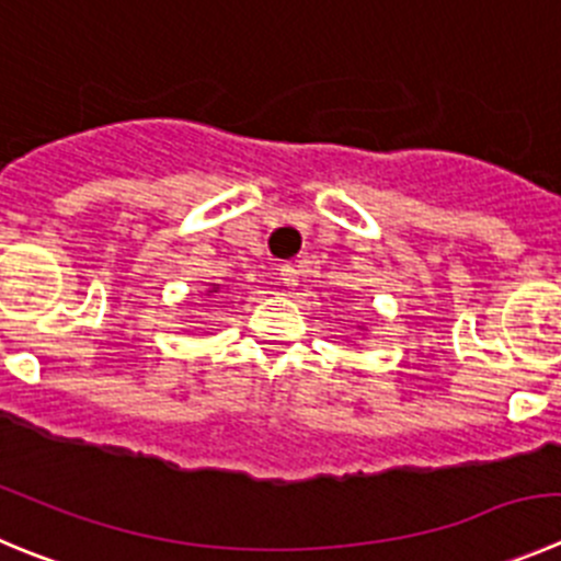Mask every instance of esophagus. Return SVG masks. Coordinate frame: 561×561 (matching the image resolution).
I'll use <instances>...</instances> for the list:
<instances>
[{"label":"esophagus","instance_id":"obj_1","mask_svg":"<svg viewBox=\"0 0 561 561\" xmlns=\"http://www.w3.org/2000/svg\"><path fill=\"white\" fill-rule=\"evenodd\" d=\"M279 279H282V285L287 287V290H293V287L298 285V268H296V265H282Z\"/></svg>","mask_w":561,"mask_h":561}]
</instances>
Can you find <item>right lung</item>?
<instances>
[{"label":"right lung","mask_w":561,"mask_h":561,"mask_svg":"<svg viewBox=\"0 0 561 561\" xmlns=\"http://www.w3.org/2000/svg\"><path fill=\"white\" fill-rule=\"evenodd\" d=\"M209 293H218V285H213V290H207V296H209Z\"/></svg>","instance_id":"right-lung-1"}]
</instances>
